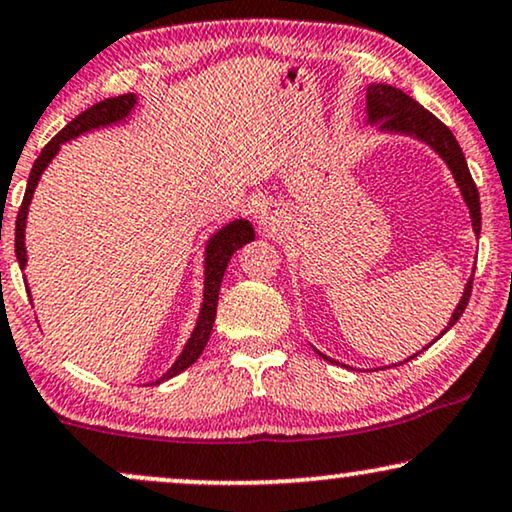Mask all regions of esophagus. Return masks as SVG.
<instances>
[{"label":"esophagus","mask_w":512,"mask_h":512,"mask_svg":"<svg viewBox=\"0 0 512 512\" xmlns=\"http://www.w3.org/2000/svg\"><path fill=\"white\" fill-rule=\"evenodd\" d=\"M260 224H264V227H267V224H269V217H260Z\"/></svg>","instance_id":"1"}]
</instances>
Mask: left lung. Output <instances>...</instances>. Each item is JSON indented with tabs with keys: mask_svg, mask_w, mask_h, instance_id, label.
<instances>
[{
	"mask_svg": "<svg viewBox=\"0 0 512 512\" xmlns=\"http://www.w3.org/2000/svg\"><path fill=\"white\" fill-rule=\"evenodd\" d=\"M365 112H367V126H377L379 133L407 135V138L424 142V145L431 147L433 152L445 161V166L449 168V173H452L456 187H459V192L463 196V203H466L475 236H480V229H482L480 194H478V187H475L473 177H470L466 156H463L459 142H456L452 131H449L438 117H433L428 109L421 107L417 100L410 98L405 91H400V88L388 86V84H370L365 88ZM470 290H473V276L468 278L466 288H463V295L459 299V304H456L447 327L435 339H440L447 330H452L456 320L461 318V313L466 311L468 306ZM435 339L431 344H435ZM428 346H424V349H428ZM313 351H316L320 358L330 360L332 363V358H327L325 353H320L318 349ZM414 356H417V353H414ZM414 356H410L407 360H412ZM407 360H403V363H407Z\"/></svg>",
	"mask_w": 512,
	"mask_h": 512,
	"instance_id": "1",
	"label": "left lung"
}]
</instances>
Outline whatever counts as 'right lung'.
<instances>
[{
  "mask_svg": "<svg viewBox=\"0 0 512 512\" xmlns=\"http://www.w3.org/2000/svg\"><path fill=\"white\" fill-rule=\"evenodd\" d=\"M138 107V95L135 93H126V95H117V98H107L95 102L93 107H88L86 112H81L77 119H72L63 131H60L56 138H53L49 145L42 149L39 159L34 161L30 180H27V189L23 196V206L18 210L16 217V257L20 269L27 267V250H25V227H27V213H30V203L34 196V189H37L39 180H42L44 170L49 168V163L56 159L60 147L65 142H70L79 135H86L91 131H100V128H109L124 124V121L131 117L133 109ZM255 241V229L248 220H234L229 224H224L222 229H217L213 236L206 241V252H203V302L199 309V318H196V325L189 335L185 349H182L180 356L175 358V363L168 367V372L159 377L152 384H161L175 374L185 372L189 365H194L199 356L206 349L210 332H213V323H215V313H217V297H220V285L224 278V271H227V264L231 260V255L238 248H243L245 243ZM27 288V285H25ZM27 297H30V288H27Z\"/></svg>",
  "mask_w": 512,
  "mask_h": 512,
  "instance_id": "obj_1",
  "label": "right lung"
}]
</instances>
